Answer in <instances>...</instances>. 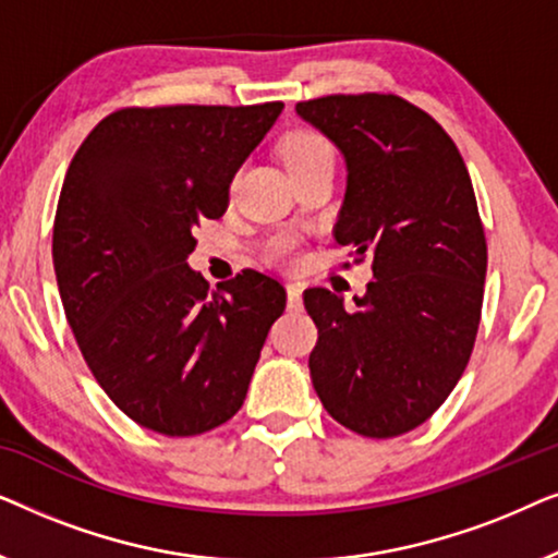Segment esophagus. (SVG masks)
Wrapping results in <instances>:
<instances>
[{"label":"esophagus","mask_w":558,"mask_h":558,"mask_svg":"<svg viewBox=\"0 0 558 558\" xmlns=\"http://www.w3.org/2000/svg\"><path fill=\"white\" fill-rule=\"evenodd\" d=\"M287 307L294 312L302 307V289L296 284H287Z\"/></svg>","instance_id":"esophagus-1"}]
</instances>
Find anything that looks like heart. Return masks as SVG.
I'll return each instance as SVG.
<instances>
[{
	"mask_svg": "<svg viewBox=\"0 0 558 558\" xmlns=\"http://www.w3.org/2000/svg\"><path fill=\"white\" fill-rule=\"evenodd\" d=\"M281 155H284V162H287L289 170H292V167L312 165V162H319V159H332V147L323 134L296 132L284 142V149H281ZM271 254L277 258H284V262H287V258L294 256V243L292 241L274 243Z\"/></svg>",
	"mask_w": 558,
	"mask_h": 558,
	"instance_id": "obj_1",
	"label": "heart"
}]
</instances>
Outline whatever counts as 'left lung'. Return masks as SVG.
Listing matches in <instances>:
<instances>
[{"instance_id":"obj_1","label":"left lung","mask_w":558,"mask_h":558,"mask_svg":"<svg viewBox=\"0 0 558 558\" xmlns=\"http://www.w3.org/2000/svg\"><path fill=\"white\" fill-rule=\"evenodd\" d=\"M296 113L342 151L348 187L335 241L373 281L355 307L312 287V386L335 422L399 437L437 411L468 368L483 312L487 243L460 149L393 94L323 96Z\"/></svg>"}]
</instances>
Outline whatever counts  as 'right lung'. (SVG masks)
<instances>
[{
	"label": "right lung",
	"mask_w": 558,
	"mask_h": 558,
	"mask_svg": "<svg viewBox=\"0 0 558 558\" xmlns=\"http://www.w3.org/2000/svg\"><path fill=\"white\" fill-rule=\"evenodd\" d=\"M281 109H119L68 167L52 226L68 325L106 396L151 432L226 424L287 307L284 287L262 271L210 289L187 266L193 231L223 216L233 174Z\"/></svg>",
	"instance_id": "right-lung-1"
}]
</instances>
